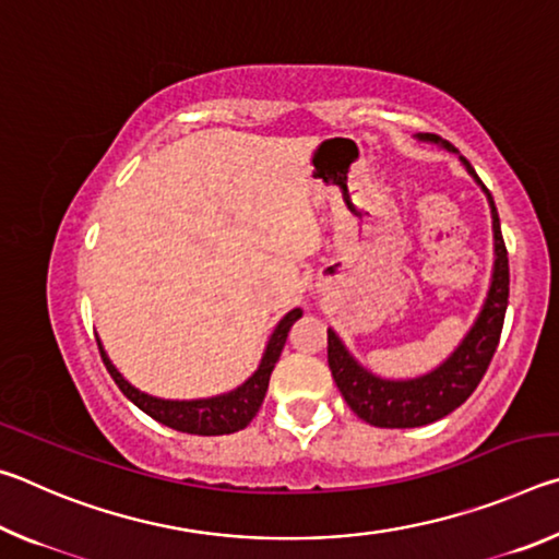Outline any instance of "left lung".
Here are the masks:
<instances>
[{
    "mask_svg": "<svg viewBox=\"0 0 559 559\" xmlns=\"http://www.w3.org/2000/svg\"><path fill=\"white\" fill-rule=\"evenodd\" d=\"M424 143H439L449 153H459L447 140L429 132L416 135ZM459 159L468 175L476 179L488 197L490 216H493V239H496V266L490 278L488 298L480 308L476 323L461 340V345L453 349L449 359L431 370L429 374L414 377V380H382L372 372H367L357 359L347 353L343 340L335 335V330H328V365L333 372L340 394L345 396L349 409L359 419L380 429H412L424 427L443 416L451 414L456 406L468 400L478 382L484 380L490 359L496 355L500 330H503L508 290H510V269H508V249L500 234V219L496 202L486 185L480 182L476 169L471 167L466 157Z\"/></svg>",
    "mask_w": 559,
    "mask_h": 559,
    "instance_id": "left-lung-1",
    "label": "left lung"
}]
</instances>
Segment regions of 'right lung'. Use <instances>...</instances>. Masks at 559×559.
<instances>
[{
  "label": "right lung",
  "instance_id": "obj_1",
  "mask_svg": "<svg viewBox=\"0 0 559 559\" xmlns=\"http://www.w3.org/2000/svg\"><path fill=\"white\" fill-rule=\"evenodd\" d=\"M300 316H302L300 308H293L288 316H283V320L276 325V330H273V335L269 340L259 370L253 372L249 380H246L241 386H236V390L219 396H210V400L175 402V400H157V396L140 392L116 370V365L108 359L100 340H98V349H100L103 365H106V370L120 386V392L126 394L138 409H143L147 416H153L155 421L182 433H197V437H222V433H234V431H241L243 427H249L253 416H257V412L261 409L263 396H266V390H269L271 372L278 362L283 345H286L288 330Z\"/></svg>",
  "mask_w": 559,
  "mask_h": 559
}]
</instances>
